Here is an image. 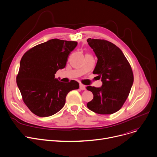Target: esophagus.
Returning a JSON list of instances; mask_svg holds the SVG:
<instances>
[{
  "label": "esophagus",
  "instance_id": "34e87169",
  "mask_svg": "<svg viewBox=\"0 0 157 157\" xmlns=\"http://www.w3.org/2000/svg\"><path fill=\"white\" fill-rule=\"evenodd\" d=\"M79 87H80V89L81 90H86V87H85V86L82 84H80Z\"/></svg>",
  "mask_w": 157,
  "mask_h": 157
}]
</instances>
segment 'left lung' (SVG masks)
Segmentation results:
<instances>
[{
    "instance_id": "1",
    "label": "left lung",
    "mask_w": 157,
    "mask_h": 157,
    "mask_svg": "<svg viewBox=\"0 0 157 157\" xmlns=\"http://www.w3.org/2000/svg\"><path fill=\"white\" fill-rule=\"evenodd\" d=\"M87 41L98 57L93 73L103 82L101 87H86L94 95L87 106L98 114L114 113L122 107L131 91L134 82L131 64L113 43L90 38Z\"/></svg>"
}]
</instances>
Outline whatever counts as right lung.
Masks as SVG:
<instances>
[{
    "label": "right lung",
    "instance_id": "obj_1",
    "mask_svg": "<svg viewBox=\"0 0 157 157\" xmlns=\"http://www.w3.org/2000/svg\"><path fill=\"white\" fill-rule=\"evenodd\" d=\"M77 45V42L54 39L23 54L16 82L23 102L35 115L45 117L56 113L65 104L69 92L78 89L77 81L65 83L55 78Z\"/></svg>",
    "mask_w": 157,
    "mask_h": 157
}]
</instances>
